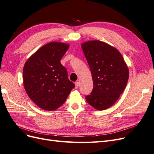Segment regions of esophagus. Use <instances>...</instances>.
I'll use <instances>...</instances> for the list:
<instances>
[{
	"instance_id": "obj_1",
	"label": "esophagus",
	"mask_w": 154,
	"mask_h": 154,
	"mask_svg": "<svg viewBox=\"0 0 154 154\" xmlns=\"http://www.w3.org/2000/svg\"><path fill=\"white\" fill-rule=\"evenodd\" d=\"M79 85H80V83H79L78 82H75V88H78L79 87Z\"/></svg>"
}]
</instances>
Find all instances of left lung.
<instances>
[{
    "label": "left lung",
    "mask_w": 154,
    "mask_h": 154,
    "mask_svg": "<svg viewBox=\"0 0 154 154\" xmlns=\"http://www.w3.org/2000/svg\"><path fill=\"white\" fill-rule=\"evenodd\" d=\"M82 48L93 81V89L86 101L97 110H105L123 93L128 80V69L119 51L103 42H86Z\"/></svg>",
    "instance_id": "left-lung-1"
}]
</instances>
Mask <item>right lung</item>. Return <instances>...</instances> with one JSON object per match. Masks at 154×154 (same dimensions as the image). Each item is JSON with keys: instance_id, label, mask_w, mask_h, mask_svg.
I'll use <instances>...</instances> for the list:
<instances>
[{"instance_id": "1", "label": "right lung", "mask_w": 154, "mask_h": 154, "mask_svg": "<svg viewBox=\"0 0 154 154\" xmlns=\"http://www.w3.org/2000/svg\"><path fill=\"white\" fill-rule=\"evenodd\" d=\"M69 45L53 42L42 46L27 60L23 69L27 95L40 108L54 110L61 106L75 87L60 63Z\"/></svg>"}]
</instances>
